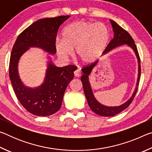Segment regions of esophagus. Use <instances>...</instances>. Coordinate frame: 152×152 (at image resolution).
<instances>
[{
	"instance_id": "1",
	"label": "esophagus",
	"mask_w": 152,
	"mask_h": 152,
	"mask_svg": "<svg viewBox=\"0 0 152 152\" xmlns=\"http://www.w3.org/2000/svg\"><path fill=\"white\" fill-rule=\"evenodd\" d=\"M80 75H81V72L79 70H76L75 72H74V76L76 77H79Z\"/></svg>"
}]
</instances>
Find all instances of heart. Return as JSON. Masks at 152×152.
<instances>
[{"instance_id": "1", "label": "heart", "mask_w": 152, "mask_h": 152, "mask_svg": "<svg viewBox=\"0 0 152 152\" xmlns=\"http://www.w3.org/2000/svg\"><path fill=\"white\" fill-rule=\"evenodd\" d=\"M109 40V29L104 24L80 20L64 28L62 39L56 40L55 47L63 60L70 58L75 48L76 57L83 63H91L104 52Z\"/></svg>"}]
</instances>
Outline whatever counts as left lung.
<instances>
[{"label": "left lung", "instance_id": "8db88e82", "mask_svg": "<svg viewBox=\"0 0 152 152\" xmlns=\"http://www.w3.org/2000/svg\"><path fill=\"white\" fill-rule=\"evenodd\" d=\"M110 22L113 27V31H114V37H113V39H112V40L110 41L109 44H108L106 50L104 51L103 53H108L109 51L113 50V48L118 47V46L127 44L133 49V51H135L136 56H137L139 64V73L137 86H136L135 90L134 92H133L132 96L131 97L127 102H125L124 104L120 105V106L107 107L104 106V105L101 104L100 102L96 101V99H95L93 93H92L91 84H90V82L88 80V76L90 75V74L91 73L94 67L96 65L98 60L94 63L86 65V66H84L82 68V72H83V74H82V76H81V81L82 82V86H83L84 88V94H85L87 102H88L89 107L92 111L96 113V114L103 117L114 116V115L119 114V113L123 111V110H125L126 108H127L129 106V104L132 103L133 99H134L136 92H137L141 75L140 58V56H139L137 47H136V45L135 44L134 40H133L129 33L124 29H123L121 27H120L116 22H115L114 20H113L111 19H110Z\"/></svg>", "mask_w": 152, "mask_h": 152}]
</instances>
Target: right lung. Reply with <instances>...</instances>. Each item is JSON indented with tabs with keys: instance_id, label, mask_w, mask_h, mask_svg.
Returning a JSON list of instances; mask_svg holds the SVG:
<instances>
[{
	"instance_id": "1",
	"label": "right lung",
	"mask_w": 152,
	"mask_h": 152,
	"mask_svg": "<svg viewBox=\"0 0 152 152\" xmlns=\"http://www.w3.org/2000/svg\"><path fill=\"white\" fill-rule=\"evenodd\" d=\"M70 15L39 19L18 36L11 51L9 78L20 103L28 112L37 116H49L58 111L64 92L74 78L77 67L69 65L58 68L49 61L43 83L35 88L24 86L18 74L20 56L30 47H37L54 54L56 36L59 28Z\"/></svg>"
}]
</instances>
